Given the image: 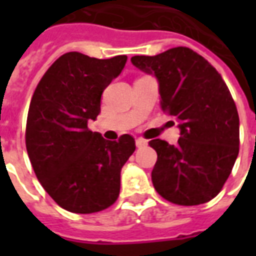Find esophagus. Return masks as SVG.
Masks as SVG:
<instances>
[{
  "label": "esophagus",
  "instance_id": "1",
  "mask_svg": "<svg viewBox=\"0 0 256 256\" xmlns=\"http://www.w3.org/2000/svg\"><path fill=\"white\" fill-rule=\"evenodd\" d=\"M136 148H144V146H148V140H144V138H138V140H136Z\"/></svg>",
  "mask_w": 256,
  "mask_h": 256
}]
</instances>
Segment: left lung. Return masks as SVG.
<instances>
[{
    "label": "left lung",
    "instance_id": "8db88e82",
    "mask_svg": "<svg viewBox=\"0 0 256 256\" xmlns=\"http://www.w3.org/2000/svg\"><path fill=\"white\" fill-rule=\"evenodd\" d=\"M132 64L158 81L160 108L176 116L178 144L148 142L158 154L152 184L166 200L180 206L215 198L239 152V116L220 74L188 48H172Z\"/></svg>",
    "mask_w": 256,
    "mask_h": 256
}]
</instances>
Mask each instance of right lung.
Returning a JSON list of instances; mask_svg holds the SVG:
<instances>
[{
    "label": "right lung",
    "instance_id": "obj_1",
    "mask_svg": "<svg viewBox=\"0 0 256 256\" xmlns=\"http://www.w3.org/2000/svg\"><path fill=\"white\" fill-rule=\"evenodd\" d=\"M126 56L108 60L70 52L58 58L33 94L26 122V150L46 192L62 208L92 214L116 202L120 170L136 140H108L88 128L100 112V96L124 70Z\"/></svg>",
    "mask_w": 256,
    "mask_h": 256
}]
</instances>
